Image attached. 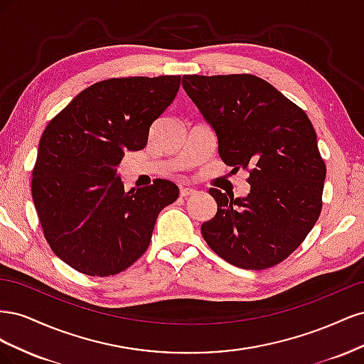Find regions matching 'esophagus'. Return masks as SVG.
Masks as SVG:
<instances>
[{"label": "esophagus", "instance_id": "esophagus-1", "mask_svg": "<svg viewBox=\"0 0 364 364\" xmlns=\"http://www.w3.org/2000/svg\"><path fill=\"white\" fill-rule=\"evenodd\" d=\"M193 194H196V190L188 188V186H182L181 188V197H190Z\"/></svg>", "mask_w": 364, "mask_h": 364}]
</instances>
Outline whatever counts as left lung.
<instances>
[{
    "mask_svg": "<svg viewBox=\"0 0 364 364\" xmlns=\"http://www.w3.org/2000/svg\"><path fill=\"white\" fill-rule=\"evenodd\" d=\"M182 86L215 130L222 161L249 171L245 199L209 190L217 214L202 225L206 245L240 269L277 266L322 211L326 165L310 118L252 74L183 75Z\"/></svg>",
    "mask_w": 364,
    "mask_h": 364,
    "instance_id": "8db88e82",
    "label": "left lung"
}]
</instances>
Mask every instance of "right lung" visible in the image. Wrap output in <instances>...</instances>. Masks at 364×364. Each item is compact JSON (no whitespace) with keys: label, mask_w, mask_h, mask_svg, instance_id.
I'll return each mask as SVG.
<instances>
[{"label":"right lung","mask_w":364,"mask_h":364,"mask_svg":"<svg viewBox=\"0 0 364 364\" xmlns=\"http://www.w3.org/2000/svg\"><path fill=\"white\" fill-rule=\"evenodd\" d=\"M179 86L181 75L97 82L43 130L31 196L47 243L74 270L103 278L130 267L147 250L159 213L178 200L170 181L124 191L117 171L127 150L147 146Z\"/></svg>","instance_id":"right-lung-1"}]
</instances>
